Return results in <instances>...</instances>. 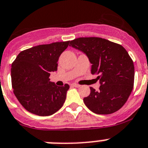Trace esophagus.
<instances>
[{
    "label": "esophagus",
    "instance_id": "obj_1",
    "mask_svg": "<svg viewBox=\"0 0 148 148\" xmlns=\"http://www.w3.org/2000/svg\"><path fill=\"white\" fill-rule=\"evenodd\" d=\"M71 86H74V87H77V88L80 87V85H78V84H72Z\"/></svg>",
    "mask_w": 148,
    "mask_h": 148
}]
</instances>
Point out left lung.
Here are the masks:
<instances>
[{"label":"left lung","instance_id":"obj_1","mask_svg":"<svg viewBox=\"0 0 148 148\" xmlns=\"http://www.w3.org/2000/svg\"><path fill=\"white\" fill-rule=\"evenodd\" d=\"M70 46L85 53L92 64V74H97L99 91L90 87L84 99L89 110L97 114L116 112L126 102L134 85L135 68L127 51L118 43L101 38H80Z\"/></svg>","mask_w":148,"mask_h":148}]
</instances>
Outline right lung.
Masks as SVG:
<instances>
[{
  "instance_id": "obj_1",
  "label": "right lung",
  "mask_w": 148,
  "mask_h": 148,
  "mask_svg": "<svg viewBox=\"0 0 148 148\" xmlns=\"http://www.w3.org/2000/svg\"><path fill=\"white\" fill-rule=\"evenodd\" d=\"M70 41L36 46L22 51L11 68L13 92L30 113L49 116L62 107L69 85L58 86L50 81L52 71H57L60 55Z\"/></svg>"
}]
</instances>
